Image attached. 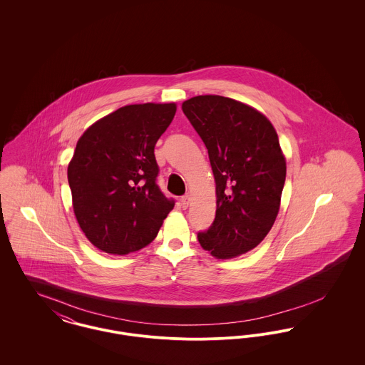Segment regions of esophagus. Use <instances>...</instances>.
Here are the masks:
<instances>
[{
	"mask_svg": "<svg viewBox=\"0 0 365 365\" xmlns=\"http://www.w3.org/2000/svg\"><path fill=\"white\" fill-rule=\"evenodd\" d=\"M189 204H190V195L186 194V195H183V197L180 198V207L183 209H186L189 207Z\"/></svg>",
	"mask_w": 365,
	"mask_h": 365,
	"instance_id": "34e87169",
	"label": "esophagus"
}]
</instances>
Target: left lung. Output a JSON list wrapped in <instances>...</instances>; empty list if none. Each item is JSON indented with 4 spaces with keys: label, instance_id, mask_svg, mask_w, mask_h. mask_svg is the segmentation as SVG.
<instances>
[{
    "label": "left lung",
    "instance_id": "obj_1",
    "mask_svg": "<svg viewBox=\"0 0 365 365\" xmlns=\"http://www.w3.org/2000/svg\"><path fill=\"white\" fill-rule=\"evenodd\" d=\"M183 113L208 149L216 182V216L197 238L216 259L255 249L274 226L286 179V160L271 122L249 105L197 96Z\"/></svg>",
    "mask_w": 365,
    "mask_h": 365
}]
</instances>
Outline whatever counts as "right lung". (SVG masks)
Segmentation results:
<instances>
[{
	"label": "right lung",
	"mask_w": 365,
	"mask_h": 365,
	"mask_svg": "<svg viewBox=\"0 0 365 365\" xmlns=\"http://www.w3.org/2000/svg\"><path fill=\"white\" fill-rule=\"evenodd\" d=\"M176 104L125 105L91 124L68 164L76 220L87 240L109 255L152 242L173 210L157 186L155 146Z\"/></svg>",
	"instance_id": "obj_1"
}]
</instances>
